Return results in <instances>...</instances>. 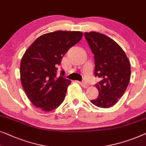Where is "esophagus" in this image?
Returning <instances> with one entry per match:
<instances>
[{
    "mask_svg": "<svg viewBox=\"0 0 146 146\" xmlns=\"http://www.w3.org/2000/svg\"><path fill=\"white\" fill-rule=\"evenodd\" d=\"M78 83H79L80 85H81L82 87H84V88H88V84H87L86 83H85V82H78Z\"/></svg>",
    "mask_w": 146,
    "mask_h": 146,
    "instance_id": "34e87169",
    "label": "esophagus"
}]
</instances>
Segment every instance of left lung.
<instances>
[{
  "instance_id": "1",
  "label": "left lung",
  "mask_w": 146,
  "mask_h": 146,
  "mask_svg": "<svg viewBox=\"0 0 146 146\" xmlns=\"http://www.w3.org/2000/svg\"><path fill=\"white\" fill-rule=\"evenodd\" d=\"M84 36L94 54L95 77L101 79L95 85L99 96L90 101L98 107L109 108L118 102L129 84V60L122 48L105 35L92 31Z\"/></svg>"
}]
</instances>
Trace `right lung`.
I'll return each instance as SVG.
<instances>
[{
    "label": "right lung",
    "instance_id": "obj_1",
    "mask_svg": "<svg viewBox=\"0 0 146 146\" xmlns=\"http://www.w3.org/2000/svg\"><path fill=\"white\" fill-rule=\"evenodd\" d=\"M80 31H56L40 36L21 60L20 79L27 98L35 107L50 111L62 104L71 81L64 72L57 75L63 56L82 39Z\"/></svg>",
    "mask_w": 146,
    "mask_h": 146
}]
</instances>
